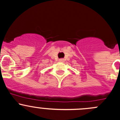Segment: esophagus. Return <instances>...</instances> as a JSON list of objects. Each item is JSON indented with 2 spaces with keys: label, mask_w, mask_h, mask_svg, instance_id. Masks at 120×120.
<instances>
[{
  "label": "esophagus",
  "mask_w": 120,
  "mask_h": 120,
  "mask_svg": "<svg viewBox=\"0 0 120 120\" xmlns=\"http://www.w3.org/2000/svg\"><path fill=\"white\" fill-rule=\"evenodd\" d=\"M59 61H60V62H64V59H60V60H59Z\"/></svg>",
  "instance_id": "34e87169"
}]
</instances>
